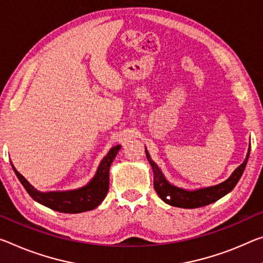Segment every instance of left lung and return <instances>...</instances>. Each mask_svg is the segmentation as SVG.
I'll use <instances>...</instances> for the list:
<instances>
[{
	"label": "left lung",
	"instance_id": "obj_1",
	"mask_svg": "<svg viewBox=\"0 0 263 263\" xmlns=\"http://www.w3.org/2000/svg\"><path fill=\"white\" fill-rule=\"evenodd\" d=\"M145 152H146V158L153 170L154 190H156L157 194L161 198L162 201H165L166 203H168V205L174 207L199 208L215 202L216 200L221 199L234 189L235 185L239 182L241 176H242L246 165H247L249 152H251V145H249L248 153L247 156H246L245 161L239 166V167L235 168L234 172L232 173V176L229 177L227 180H224L219 185L205 187V189H199L195 191H187L170 184V182L166 180V178L164 177V174H162L160 168L158 167V165L151 159L146 147H145Z\"/></svg>",
	"mask_w": 263,
	"mask_h": 263
}]
</instances>
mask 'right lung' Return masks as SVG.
Instances as JSON below:
<instances>
[{
    "mask_svg": "<svg viewBox=\"0 0 263 263\" xmlns=\"http://www.w3.org/2000/svg\"><path fill=\"white\" fill-rule=\"evenodd\" d=\"M120 149V145L112 147L109 153L103 158L98 166L95 177L91 179L89 184L78 190L64 191V192H40L35 190L22 174L18 173L14 165L11 164L12 170L17 176L21 184L29 193V195L35 201L42 205L51 208L53 211L62 212V213H82V212L95 210L99 206L106 197L109 191V171L112 161Z\"/></svg>",
    "mask_w": 263,
    "mask_h": 263,
    "instance_id": "obj_1",
    "label": "right lung"
}]
</instances>
